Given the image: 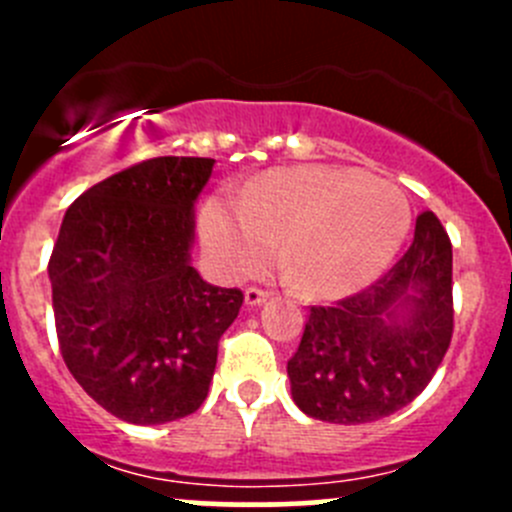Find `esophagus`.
<instances>
[{
    "label": "esophagus",
    "mask_w": 512,
    "mask_h": 512,
    "mask_svg": "<svg viewBox=\"0 0 512 512\" xmlns=\"http://www.w3.org/2000/svg\"><path fill=\"white\" fill-rule=\"evenodd\" d=\"M267 297H270V294H267L265 289H257V287H247L245 289V304H247V307H260V304L267 302Z\"/></svg>",
    "instance_id": "34e87169"
}]
</instances>
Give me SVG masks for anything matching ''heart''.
I'll list each match as a JSON object with an SVG mask.
<instances>
[{
    "label": "heart",
    "instance_id": "1",
    "mask_svg": "<svg viewBox=\"0 0 512 512\" xmlns=\"http://www.w3.org/2000/svg\"><path fill=\"white\" fill-rule=\"evenodd\" d=\"M411 225L406 195L361 168L307 163L247 180L240 198L200 205V242L215 272L242 280L282 252L314 297H349L391 265Z\"/></svg>",
    "mask_w": 512,
    "mask_h": 512
}]
</instances>
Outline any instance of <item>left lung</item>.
I'll return each mask as SVG.
<instances>
[{
    "label": "left lung",
    "mask_w": 512,
    "mask_h": 512,
    "mask_svg": "<svg viewBox=\"0 0 512 512\" xmlns=\"http://www.w3.org/2000/svg\"><path fill=\"white\" fill-rule=\"evenodd\" d=\"M451 267V240L426 210L406 255L379 282L334 307H312L287 361L294 404L344 426L409 406L451 344Z\"/></svg>",
    "instance_id": "obj_1"
}]
</instances>
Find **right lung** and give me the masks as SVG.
I'll return each mask as SVG.
<instances>
[{
	"label": "right lung",
	"instance_id": "add662e5",
	"mask_svg": "<svg viewBox=\"0 0 512 512\" xmlns=\"http://www.w3.org/2000/svg\"><path fill=\"white\" fill-rule=\"evenodd\" d=\"M213 158L163 156L101 180L71 203L49 260L61 356L121 421H178L200 409L218 342L242 292L190 262L195 203Z\"/></svg>",
	"mask_w": 512,
	"mask_h": 512
}]
</instances>
